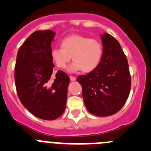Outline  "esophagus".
Here are the masks:
<instances>
[{
	"label": "esophagus",
	"instance_id": "34e87169",
	"mask_svg": "<svg viewBox=\"0 0 151 151\" xmlns=\"http://www.w3.org/2000/svg\"><path fill=\"white\" fill-rule=\"evenodd\" d=\"M69 78H70V80H71V81H76V77H74V76H69Z\"/></svg>",
	"mask_w": 151,
	"mask_h": 151
}]
</instances>
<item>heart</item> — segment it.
I'll list each match as a JSON object with an SVG mask.
<instances>
[{
  "label": "heart",
  "mask_w": 151,
  "mask_h": 151,
  "mask_svg": "<svg viewBox=\"0 0 151 151\" xmlns=\"http://www.w3.org/2000/svg\"><path fill=\"white\" fill-rule=\"evenodd\" d=\"M103 55L102 44L98 40L91 39L80 35H72L61 41V47L50 51L53 62L60 69H65L72 57L74 62L69 67L70 73L82 69L89 73L98 66Z\"/></svg>",
  "instance_id": "obj_1"
}]
</instances>
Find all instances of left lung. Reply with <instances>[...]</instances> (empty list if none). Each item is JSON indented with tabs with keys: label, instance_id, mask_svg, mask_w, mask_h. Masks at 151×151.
I'll list each match as a JSON object with an SVG mask.
<instances>
[{
	"label": "left lung",
	"instance_id": "1",
	"mask_svg": "<svg viewBox=\"0 0 151 151\" xmlns=\"http://www.w3.org/2000/svg\"><path fill=\"white\" fill-rule=\"evenodd\" d=\"M103 55L99 65L77 78L82 88L87 110L97 116L113 115L124 106L131 89L127 58L119 41L109 34L101 35Z\"/></svg>",
	"mask_w": 151,
	"mask_h": 151
}]
</instances>
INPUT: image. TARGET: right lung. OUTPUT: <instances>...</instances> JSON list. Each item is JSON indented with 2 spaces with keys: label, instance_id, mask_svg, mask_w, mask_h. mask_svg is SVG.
Returning a JSON list of instances; mask_svg holds the SVG:
<instances>
[{
  "label": "right lung",
  "instance_id": "right-lung-1",
  "mask_svg": "<svg viewBox=\"0 0 151 151\" xmlns=\"http://www.w3.org/2000/svg\"><path fill=\"white\" fill-rule=\"evenodd\" d=\"M55 33L51 30L36 31L18 50L16 61V88L21 103L38 118L54 120L65 110L69 84L68 75L61 70L50 83L54 63L51 42Z\"/></svg>",
  "mask_w": 151,
  "mask_h": 151
}]
</instances>
